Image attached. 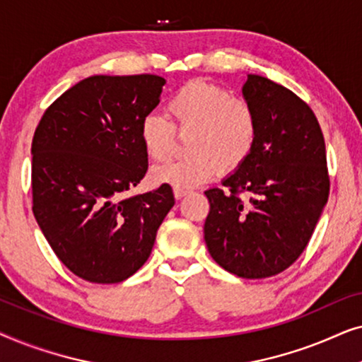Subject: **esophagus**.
<instances>
[{"instance_id":"34e87169","label":"esophagus","mask_w":362,"mask_h":362,"mask_svg":"<svg viewBox=\"0 0 362 362\" xmlns=\"http://www.w3.org/2000/svg\"><path fill=\"white\" fill-rule=\"evenodd\" d=\"M187 194V191H182V189H175V197L177 201L180 199H182V197H185Z\"/></svg>"}]
</instances>
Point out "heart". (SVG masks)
I'll return each mask as SVG.
<instances>
[{
	"label": "heart",
	"instance_id": "obj_1",
	"mask_svg": "<svg viewBox=\"0 0 362 362\" xmlns=\"http://www.w3.org/2000/svg\"><path fill=\"white\" fill-rule=\"evenodd\" d=\"M170 122L148 113L138 127L145 155L165 161L173 150L175 132L189 133L186 158L151 171V181L189 191L222 173L240 168L252 155L259 138V117L245 98L232 97L226 87L206 81L181 86L166 102Z\"/></svg>",
	"mask_w": 362,
	"mask_h": 362
}]
</instances>
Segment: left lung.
<instances>
[{"label":"left lung","mask_w":362,"mask_h":362,"mask_svg":"<svg viewBox=\"0 0 362 362\" xmlns=\"http://www.w3.org/2000/svg\"><path fill=\"white\" fill-rule=\"evenodd\" d=\"M242 93L259 117V138L224 189L204 192V240L224 270L267 279L288 269L313 235L329 194L326 148L313 110L286 87L249 74Z\"/></svg>","instance_id":"1"}]
</instances>
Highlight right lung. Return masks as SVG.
Listing matches in <instances>:
<instances>
[{
    "instance_id": "add662e5",
    "label": "right lung",
    "mask_w": 362,
    "mask_h": 362,
    "mask_svg": "<svg viewBox=\"0 0 362 362\" xmlns=\"http://www.w3.org/2000/svg\"><path fill=\"white\" fill-rule=\"evenodd\" d=\"M165 83L151 74L87 77L44 112L34 132V217L59 260L92 284L135 274L175 206L170 185L127 196L146 175L138 127Z\"/></svg>"
}]
</instances>
